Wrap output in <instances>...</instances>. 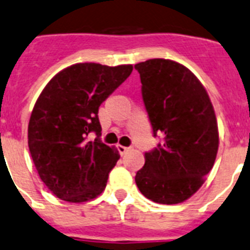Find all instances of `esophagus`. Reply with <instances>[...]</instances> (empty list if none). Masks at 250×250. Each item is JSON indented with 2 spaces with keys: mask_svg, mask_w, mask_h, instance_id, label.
<instances>
[{
  "mask_svg": "<svg viewBox=\"0 0 250 250\" xmlns=\"http://www.w3.org/2000/svg\"><path fill=\"white\" fill-rule=\"evenodd\" d=\"M117 149H118V152L121 153V155H125L128 151H129V147H125V146H122V145H118L117 146Z\"/></svg>",
  "mask_w": 250,
  "mask_h": 250,
  "instance_id": "esophagus-1",
  "label": "esophagus"
}]
</instances>
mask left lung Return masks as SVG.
I'll return each mask as SVG.
<instances>
[{
  "instance_id": "obj_1",
  "label": "left lung",
  "mask_w": 250,
  "mask_h": 250,
  "mask_svg": "<svg viewBox=\"0 0 250 250\" xmlns=\"http://www.w3.org/2000/svg\"><path fill=\"white\" fill-rule=\"evenodd\" d=\"M153 136L161 142L145 153L136 184L147 199L179 204L194 195L214 166L218 125L209 95L184 65L149 59L134 65Z\"/></svg>"
}]
</instances>
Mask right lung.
I'll use <instances>...</instances> for the list:
<instances>
[{
    "mask_svg": "<svg viewBox=\"0 0 250 250\" xmlns=\"http://www.w3.org/2000/svg\"><path fill=\"white\" fill-rule=\"evenodd\" d=\"M132 65H71L45 86L29 122V149L42 180L55 196L83 203L98 196L119 160L101 141V104L131 75ZM95 133L94 141L86 140Z\"/></svg>",
    "mask_w": 250,
    "mask_h": 250,
    "instance_id": "obj_1",
    "label": "right lung"
}]
</instances>
